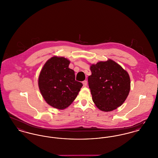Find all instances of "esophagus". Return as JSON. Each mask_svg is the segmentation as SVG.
Instances as JSON below:
<instances>
[{
    "label": "esophagus",
    "mask_w": 158,
    "mask_h": 158,
    "mask_svg": "<svg viewBox=\"0 0 158 158\" xmlns=\"http://www.w3.org/2000/svg\"><path fill=\"white\" fill-rule=\"evenodd\" d=\"M82 84L84 85V86H86L87 85V81H84L82 82Z\"/></svg>",
    "instance_id": "34e87169"
}]
</instances>
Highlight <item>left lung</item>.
<instances>
[{
    "mask_svg": "<svg viewBox=\"0 0 158 158\" xmlns=\"http://www.w3.org/2000/svg\"><path fill=\"white\" fill-rule=\"evenodd\" d=\"M88 85L94 102L103 111L121 106L130 91V76L121 65L111 60L100 61L90 67Z\"/></svg>",
    "mask_w": 158,
    "mask_h": 158,
    "instance_id": "1",
    "label": "left lung"
}]
</instances>
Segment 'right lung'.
Here are the masks:
<instances>
[{
  "instance_id": "add662e5",
  "label": "right lung",
  "mask_w": 158,
  "mask_h": 158,
  "mask_svg": "<svg viewBox=\"0 0 158 158\" xmlns=\"http://www.w3.org/2000/svg\"><path fill=\"white\" fill-rule=\"evenodd\" d=\"M70 61L53 56L44 65L39 77V88L46 102L58 109L69 106L83 86L75 81L74 72L69 68Z\"/></svg>"
}]
</instances>
